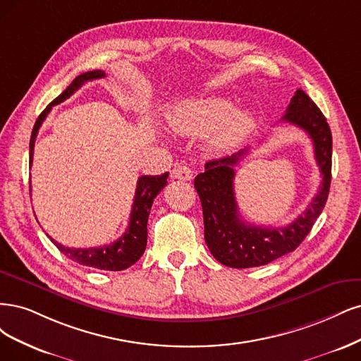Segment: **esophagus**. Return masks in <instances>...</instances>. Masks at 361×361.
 <instances>
[{
    "label": "esophagus",
    "instance_id": "obj_1",
    "mask_svg": "<svg viewBox=\"0 0 361 361\" xmlns=\"http://www.w3.org/2000/svg\"><path fill=\"white\" fill-rule=\"evenodd\" d=\"M171 176H172V178H176V180L189 181V180H192V178H193V172H192V169H190L189 166L180 165V166H176V168L172 169Z\"/></svg>",
    "mask_w": 361,
    "mask_h": 361
}]
</instances>
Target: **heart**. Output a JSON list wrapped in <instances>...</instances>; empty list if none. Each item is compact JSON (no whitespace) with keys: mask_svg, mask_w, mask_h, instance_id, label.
Returning a JSON list of instances; mask_svg holds the SVG:
<instances>
[{"mask_svg":"<svg viewBox=\"0 0 361 361\" xmlns=\"http://www.w3.org/2000/svg\"><path fill=\"white\" fill-rule=\"evenodd\" d=\"M232 109L234 102L231 99L208 97L180 108L171 117V126L173 130L184 135H200L212 130L220 121H224ZM252 124L253 117L250 112L238 111L232 114L214 133L212 145L219 151L234 148L250 132Z\"/></svg>","mask_w":361,"mask_h":361,"instance_id":"heart-1","label":"heart"}]
</instances>
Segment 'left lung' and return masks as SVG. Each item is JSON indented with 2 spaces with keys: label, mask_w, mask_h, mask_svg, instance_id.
<instances>
[{
  "label": "left lung",
  "mask_w": 361,
  "mask_h": 361,
  "mask_svg": "<svg viewBox=\"0 0 361 361\" xmlns=\"http://www.w3.org/2000/svg\"><path fill=\"white\" fill-rule=\"evenodd\" d=\"M282 121L303 129L312 139L322 181L303 214L283 228L247 225L238 214L234 193L235 166L249 148L231 157L210 160L205 172L195 178L204 214V237L213 257L232 269H249L269 264L295 250L306 238L327 202L331 181V130L327 120L303 90L290 99Z\"/></svg>",
  "instance_id": "obj_1"
}]
</instances>
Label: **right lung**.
<instances>
[{"mask_svg": "<svg viewBox=\"0 0 361 361\" xmlns=\"http://www.w3.org/2000/svg\"><path fill=\"white\" fill-rule=\"evenodd\" d=\"M104 78L103 71H92L79 75L73 79V82L68 85L60 96H58L52 103H49L46 109L39 115V118L32 127V133L30 139V166L32 164V154H34V142H36V136L44 118L48 117L52 106L64 102L71 97L75 91H78L88 80H94ZM169 173L165 172L161 176H142L137 178L136 192L133 207L130 213V222L127 226L124 234L111 244L100 247H85V249H73L66 247L63 244L56 243L52 237L51 241L55 244L61 253H64L68 259H72L80 265L92 267V269L106 270V271H121L129 269L139 258L147 246V222L151 205H153L154 197L160 193V190L166 185Z\"/></svg>", "mask_w": 361, "mask_h": 361, "instance_id": "obj_1", "label": "right lung"}]
</instances>
